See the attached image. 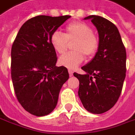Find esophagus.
I'll list each match as a JSON object with an SVG mask.
<instances>
[{
	"label": "esophagus",
	"mask_w": 135,
	"mask_h": 135,
	"mask_svg": "<svg viewBox=\"0 0 135 135\" xmlns=\"http://www.w3.org/2000/svg\"><path fill=\"white\" fill-rule=\"evenodd\" d=\"M73 73H74L73 71L71 70V69H69V76H70V77L73 76Z\"/></svg>",
	"instance_id": "obj_1"
}]
</instances>
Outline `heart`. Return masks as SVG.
I'll return each instance as SVG.
<instances>
[{
  "instance_id": "1",
  "label": "heart",
  "mask_w": 135,
  "mask_h": 135,
  "mask_svg": "<svg viewBox=\"0 0 135 135\" xmlns=\"http://www.w3.org/2000/svg\"><path fill=\"white\" fill-rule=\"evenodd\" d=\"M75 41L70 52L59 58V64L69 69H74L85 59L92 58L99 48V39L93 33V29L84 22H74L68 25L65 33L55 31L50 37V42L55 51L63 54L66 51L69 42Z\"/></svg>"
}]
</instances>
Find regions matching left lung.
I'll return each instance as SVG.
<instances>
[{"mask_svg":"<svg viewBox=\"0 0 135 135\" xmlns=\"http://www.w3.org/2000/svg\"><path fill=\"white\" fill-rule=\"evenodd\" d=\"M90 19L99 33L98 51L82 67L85 74L74 73L80 81L78 96L88 112L101 114L111 109L121 94L126 77L127 52L120 33L113 22L100 16Z\"/></svg>","mask_w":135,"mask_h":135,"instance_id":"left-lung-1","label":"left lung"}]
</instances>
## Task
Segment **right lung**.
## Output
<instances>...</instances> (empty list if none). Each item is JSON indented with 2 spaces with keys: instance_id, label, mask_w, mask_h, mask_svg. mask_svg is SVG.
<instances>
[{
  "instance_id": "add662e5",
  "label": "right lung",
  "mask_w": 135,
  "mask_h": 135,
  "mask_svg": "<svg viewBox=\"0 0 135 135\" xmlns=\"http://www.w3.org/2000/svg\"><path fill=\"white\" fill-rule=\"evenodd\" d=\"M69 15H39L28 20L12 45L11 74L22 107L36 116L50 114L57 105L59 92L69 79L65 66H56L57 55L50 37Z\"/></svg>"
}]
</instances>
